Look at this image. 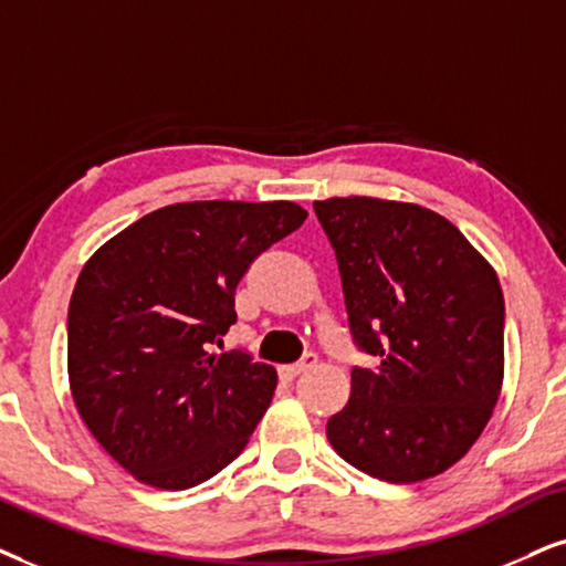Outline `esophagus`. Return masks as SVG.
I'll use <instances>...</instances> for the list:
<instances>
[{"mask_svg": "<svg viewBox=\"0 0 566 566\" xmlns=\"http://www.w3.org/2000/svg\"><path fill=\"white\" fill-rule=\"evenodd\" d=\"M316 360H318L316 355H313V353H307V355H305L303 360H300V363H292V366H282V368H279V376H282L284 381H292V378H297L300 374H305L307 368H313V366H316Z\"/></svg>", "mask_w": 566, "mask_h": 566, "instance_id": "1", "label": "esophagus"}]
</instances>
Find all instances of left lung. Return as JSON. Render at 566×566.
I'll use <instances>...</instances> for the list:
<instances>
[{
    "label": "left lung",
    "instance_id": "8db88e82",
    "mask_svg": "<svg viewBox=\"0 0 566 566\" xmlns=\"http://www.w3.org/2000/svg\"><path fill=\"white\" fill-rule=\"evenodd\" d=\"M339 263L349 332L376 368L326 423L342 460L389 483L460 462L489 423L504 378L496 271L431 209L366 196L313 203Z\"/></svg>",
    "mask_w": 566,
    "mask_h": 566
}]
</instances>
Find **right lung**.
I'll return each mask as SVG.
<instances>
[{"mask_svg": "<svg viewBox=\"0 0 566 566\" xmlns=\"http://www.w3.org/2000/svg\"><path fill=\"white\" fill-rule=\"evenodd\" d=\"M307 217L290 200H192L146 213L85 263L67 311V374L83 423L135 481L182 491L238 457L276 370L211 355L234 290Z\"/></svg>", "mask_w": 566, "mask_h": 566, "instance_id": "right-lung-1", "label": "right lung"}]
</instances>
